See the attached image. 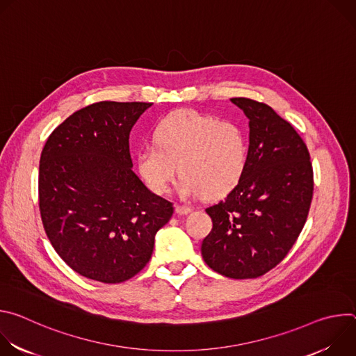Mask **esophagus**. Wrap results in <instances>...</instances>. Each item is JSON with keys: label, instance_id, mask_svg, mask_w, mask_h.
<instances>
[{"label": "esophagus", "instance_id": "1", "mask_svg": "<svg viewBox=\"0 0 356 356\" xmlns=\"http://www.w3.org/2000/svg\"><path fill=\"white\" fill-rule=\"evenodd\" d=\"M193 210L190 209V207H186V206H176V213L177 214H180V216H187V214H190Z\"/></svg>", "mask_w": 356, "mask_h": 356}]
</instances>
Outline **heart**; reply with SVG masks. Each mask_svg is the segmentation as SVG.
<instances>
[{
  "label": "heart",
  "instance_id": "heart-1",
  "mask_svg": "<svg viewBox=\"0 0 356 356\" xmlns=\"http://www.w3.org/2000/svg\"><path fill=\"white\" fill-rule=\"evenodd\" d=\"M155 142L139 147L136 163L140 177L156 194L168 191L179 165L180 195L222 197L239 183L248 165L245 129L193 110L163 118L155 129Z\"/></svg>",
  "mask_w": 356,
  "mask_h": 356
}]
</instances>
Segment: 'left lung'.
<instances>
[{
    "instance_id": "1",
    "label": "left lung",
    "mask_w": 356,
    "mask_h": 356,
    "mask_svg": "<svg viewBox=\"0 0 356 356\" xmlns=\"http://www.w3.org/2000/svg\"><path fill=\"white\" fill-rule=\"evenodd\" d=\"M231 101L249 120L248 165L227 197L206 210L213 229L201 255L222 276L255 279L284 259L306 224L313 166L306 143L272 107Z\"/></svg>"
}]
</instances>
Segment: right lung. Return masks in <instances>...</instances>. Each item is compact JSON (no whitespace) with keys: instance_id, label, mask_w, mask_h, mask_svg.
<instances>
[{"instance_id":"obj_1","label":"right lung","mask_w":356,"mask_h":356,"mask_svg":"<svg viewBox=\"0 0 356 356\" xmlns=\"http://www.w3.org/2000/svg\"><path fill=\"white\" fill-rule=\"evenodd\" d=\"M152 103L99 101L65 120L39 162L46 235L79 275L121 283L139 273L173 214L132 170L129 134Z\"/></svg>"}]
</instances>
